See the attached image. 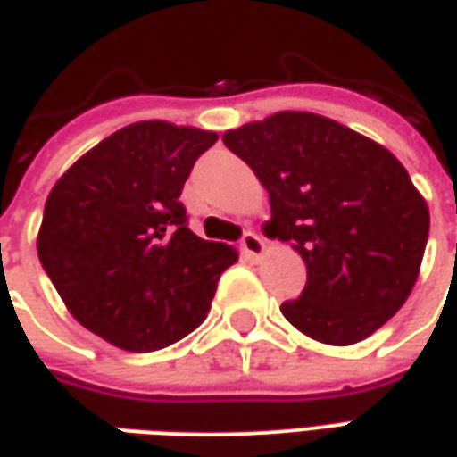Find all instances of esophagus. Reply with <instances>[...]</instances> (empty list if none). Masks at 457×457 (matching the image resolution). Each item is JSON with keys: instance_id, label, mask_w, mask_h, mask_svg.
<instances>
[{"instance_id": "obj_1", "label": "esophagus", "mask_w": 457, "mask_h": 457, "mask_svg": "<svg viewBox=\"0 0 457 457\" xmlns=\"http://www.w3.org/2000/svg\"><path fill=\"white\" fill-rule=\"evenodd\" d=\"M239 247H242V252H245L249 259H257L262 257V252H264V239L259 237L257 232H245Z\"/></svg>"}]
</instances>
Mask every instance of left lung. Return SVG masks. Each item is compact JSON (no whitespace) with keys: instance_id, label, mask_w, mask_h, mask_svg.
<instances>
[{"instance_id":"left-lung-1","label":"left lung","mask_w":457,"mask_h":457,"mask_svg":"<svg viewBox=\"0 0 457 457\" xmlns=\"http://www.w3.org/2000/svg\"><path fill=\"white\" fill-rule=\"evenodd\" d=\"M222 141L269 190L264 235L306 262V288L281 303L284 318L326 345L379 330L411 294L431 225L399 159L313 112H277Z\"/></svg>"}]
</instances>
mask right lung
I'll list each match as a JSON object with an SVG mask.
<instances>
[{"mask_svg":"<svg viewBox=\"0 0 457 457\" xmlns=\"http://www.w3.org/2000/svg\"><path fill=\"white\" fill-rule=\"evenodd\" d=\"M215 131L149 120L75 161L48 193L38 259L73 318L129 353H154L205 320L237 252L188 229L180 190Z\"/></svg>","mask_w":457,"mask_h":457,"instance_id":"obj_1","label":"right lung"}]
</instances>
